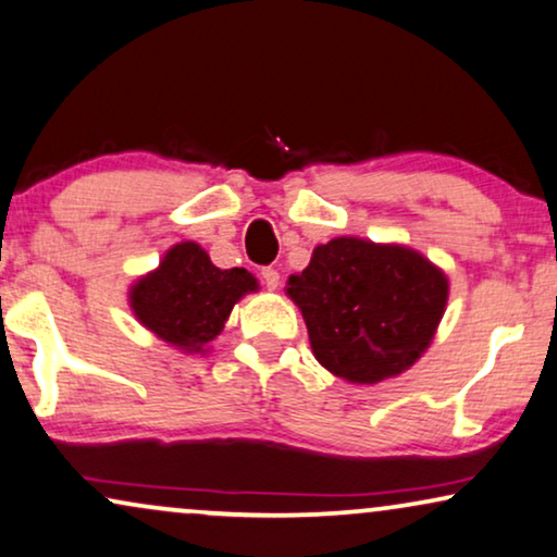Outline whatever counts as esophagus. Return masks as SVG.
<instances>
[{"instance_id": "1", "label": "esophagus", "mask_w": 557, "mask_h": 557, "mask_svg": "<svg viewBox=\"0 0 557 557\" xmlns=\"http://www.w3.org/2000/svg\"><path fill=\"white\" fill-rule=\"evenodd\" d=\"M262 280H264L267 290H277V287H280V272L272 270V267L262 270Z\"/></svg>"}]
</instances>
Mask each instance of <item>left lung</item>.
Here are the masks:
<instances>
[{"label": "left lung", "instance_id": "1", "mask_svg": "<svg viewBox=\"0 0 557 557\" xmlns=\"http://www.w3.org/2000/svg\"><path fill=\"white\" fill-rule=\"evenodd\" d=\"M318 364L351 384H380L410 369L433 344L448 277L418 249L336 236L287 277Z\"/></svg>", "mask_w": 557, "mask_h": 557}]
</instances>
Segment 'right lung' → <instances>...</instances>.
I'll return each mask as SVG.
<instances>
[{"instance_id": "right-lung-1", "label": "right lung", "mask_w": 557, "mask_h": 557, "mask_svg": "<svg viewBox=\"0 0 557 557\" xmlns=\"http://www.w3.org/2000/svg\"><path fill=\"white\" fill-rule=\"evenodd\" d=\"M259 283L244 267L219 270L196 242H177L129 287L132 315L183 354H209L236 302Z\"/></svg>"}]
</instances>
